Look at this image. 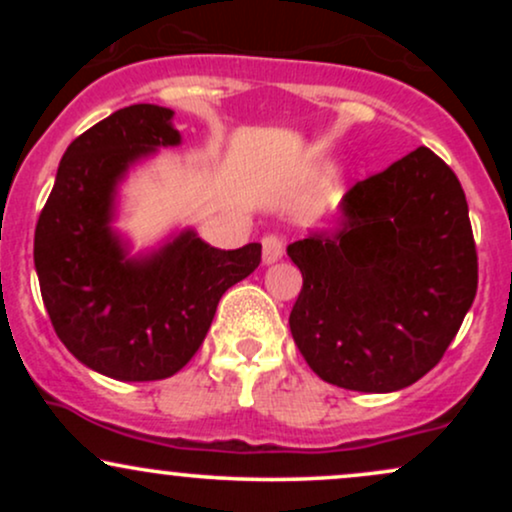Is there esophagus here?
<instances>
[{
  "label": "esophagus",
  "mask_w": 512,
  "mask_h": 512,
  "mask_svg": "<svg viewBox=\"0 0 512 512\" xmlns=\"http://www.w3.org/2000/svg\"><path fill=\"white\" fill-rule=\"evenodd\" d=\"M284 255V243H281L279 236H264L262 238V262L274 264L281 260Z\"/></svg>",
  "instance_id": "obj_1"
}]
</instances>
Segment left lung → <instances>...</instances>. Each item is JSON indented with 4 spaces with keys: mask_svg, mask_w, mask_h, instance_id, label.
Wrapping results in <instances>:
<instances>
[{
    "mask_svg": "<svg viewBox=\"0 0 512 512\" xmlns=\"http://www.w3.org/2000/svg\"><path fill=\"white\" fill-rule=\"evenodd\" d=\"M286 252L303 274L293 342L344 390L395 392L424 378L477 296L467 199L426 146L356 182L339 221Z\"/></svg>",
    "mask_w": 512,
    "mask_h": 512,
    "instance_id": "8db88e82",
    "label": "left lung"
}]
</instances>
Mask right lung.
<instances>
[{"mask_svg":"<svg viewBox=\"0 0 512 512\" xmlns=\"http://www.w3.org/2000/svg\"><path fill=\"white\" fill-rule=\"evenodd\" d=\"M173 115L137 103L76 137L35 226V272L57 337L86 368L122 383L178 373L202 346L223 293L262 260L260 243L219 250L195 228L132 255L115 231L129 170L182 144Z\"/></svg>","mask_w":512,"mask_h":512,"instance_id":"1","label":"right lung"}]
</instances>
